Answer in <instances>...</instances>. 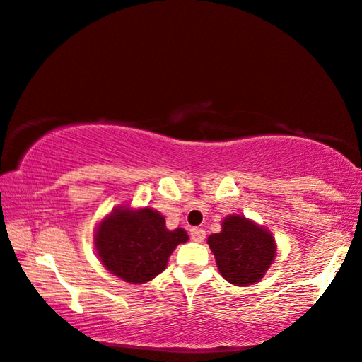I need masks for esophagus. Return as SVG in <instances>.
<instances>
[{"mask_svg":"<svg viewBox=\"0 0 362 362\" xmlns=\"http://www.w3.org/2000/svg\"><path fill=\"white\" fill-rule=\"evenodd\" d=\"M190 235H192V240L193 242H203V240L206 238V232L203 230V228H198V227H193L190 230Z\"/></svg>","mask_w":362,"mask_h":362,"instance_id":"1","label":"esophagus"}]
</instances>
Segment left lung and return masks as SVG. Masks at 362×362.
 <instances>
[{"label":"left lung","mask_w":362,"mask_h":362,"mask_svg":"<svg viewBox=\"0 0 362 362\" xmlns=\"http://www.w3.org/2000/svg\"><path fill=\"white\" fill-rule=\"evenodd\" d=\"M222 277L233 285L256 284L275 257V242L266 228L245 219L228 216L222 222V232L208 237Z\"/></svg>","instance_id":"left-lung-1"}]
</instances>
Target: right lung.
<instances>
[{"mask_svg":"<svg viewBox=\"0 0 362 362\" xmlns=\"http://www.w3.org/2000/svg\"><path fill=\"white\" fill-rule=\"evenodd\" d=\"M187 240L183 228L168 230L158 211L119 208L96 228L95 245L109 272L124 282L145 284L164 271L175 246Z\"/></svg>","mask_w":362,"mask_h":362,"instance_id":"right-lung-1","label":"right lung"}]
</instances>
